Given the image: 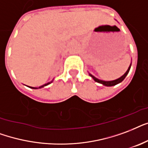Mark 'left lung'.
<instances>
[{
    "label": "left lung",
    "mask_w": 148,
    "mask_h": 148,
    "mask_svg": "<svg viewBox=\"0 0 148 148\" xmlns=\"http://www.w3.org/2000/svg\"><path fill=\"white\" fill-rule=\"evenodd\" d=\"M130 66H131V64H130V67L128 68L127 71V72L124 73V75H122L121 78H119V79H117L113 80V81H103V80L98 79H97L96 77H94V76L91 75V74H90V76H91V77H92V79L95 80V81H96V82H99V83H101V84L104 85V86H115V85L118 84V83H120V82H122V81H123V80L125 79V77L128 74V73H129V71H130Z\"/></svg>",
    "instance_id": "1"
}]
</instances>
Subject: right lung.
<instances>
[{
	"mask_svg": "<svg viewBox=\"0 0 148 148\" xmlns=\"http://www.w3.org/2000/svg\"><path fill=\"white\" fill-rule=\"evenodd\" d=\"M50 83H51V82H49V83H47V84H45V85H43V86H42L38 87V88H42V87H43V86H47V85L50 84ZM32 89H38V88H35V87H32Z\"/></svg>",
	"mask_w": 148,
	"mask_h": 148,
	"instance_id": "obj_1",
	"label": "right lung"
}]
</instances>
